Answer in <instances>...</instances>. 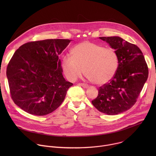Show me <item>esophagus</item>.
Segmentation results:
<instances>
[{
	"mask_svg": "<svg viewBox=\"0 0 156 156\" xmlns=\"http://www.w3.org/2000/svg\"><path fill=\"white\" fill-rule=\"evenodd\" d=\"M78 84L84 88H87L89 87V85L86 83H79Z\"/></svg>",
	"mask_w": 156,
	"mask_h": 156,
	"instance_id": "34e87169",
	"label": "esophagus"
}]
</instances>
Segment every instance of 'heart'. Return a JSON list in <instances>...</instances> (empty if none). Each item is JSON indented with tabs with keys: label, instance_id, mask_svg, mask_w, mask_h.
I'll use <instances>...</instances> for the list:
<instances>
[{
	"label": "heart",
	"instance_id": "b5f03b06",
	"mask_svg": "<svg viewBox=\"0 0 156 156\" xmlns=\"http://www.w3.org/2000/svg\"><path fill=\"white\" fill-rule=\"evenodd\" d=\"M116 51L99 44L83 41L72 51V56L63 58L62 66L66 77L75 81L85 72L92 83L102 85L113 78L119 68Z\"/></svg>",
	"mask_w": 156,
	"mask_h": 156
}]
</instances>
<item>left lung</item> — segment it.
I'll list each match as a JSON object with an SVG mask.
<instances>
[{
	"instance_id": "8db88e82",
	"label": "left lung",
	"mask_w": 156,
	"mask_h": 156,
	"mask_svg": "<svg viewBox=\"0 0 156 156\" xmlns=\"http://www.w3.org/2000/svg\"><path fill=\"white\" fill-rule=\"evenodd\" d=\"M115 49L118 70L109 83L99 87L98 95L91 101L100 112L114 115L135 105L148 77V67L140 49L122 38L99 37Z\"/></svg>"
}]
</instances>
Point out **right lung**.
<instances>
[{
    "label": "right lung",
    "instance_id": "add662e5",
    "mask_svg": "<svg viewBox=\"0 0 156 156\" xmlns=\"http://www.w3.org/2000/svg\"><path fill=\"white\" fill-rule=\"evenodd\" d=\"M69 39L31 41L21 46L7 68L11 98L26 112L46 115L63 101L73 83L63 76L58 55Z\"/></svg>",
    "mask_w": 156,
    "mask_h": 156
}]
</instances>
